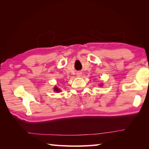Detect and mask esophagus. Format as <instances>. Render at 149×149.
<instances>
[{
	"label": "esophagus",
	"instance_id": "esophagus-1",
	"mask_svg": "<svg viewBox=\"0 0 149 149\" xmlns=\"http://www.w3.org/2000/svg\"><path fill=\"white\" fill-rule=\"evenodd\" d=\"M81 75V72H77V76L80 77Z\"/></svg>",
	"mask_w": 149,
	"mask_h": 149
}]
</instances>
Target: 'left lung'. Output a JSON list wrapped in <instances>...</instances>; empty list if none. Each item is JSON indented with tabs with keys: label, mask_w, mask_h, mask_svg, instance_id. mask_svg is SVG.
<instances>
[{
	"label": "left lung",
	"mask_w": 149,
	"mask_h": 149,
	"mask_svg": "<svg viewBox=\"0 0 149 149\" xmlns=\"http://www.w3.org/2000/svg\"><path fill=\"white\" fill-rule=\"evenodd\" d=\"M100 86H102V85H101V84H100Z\"/></svg>",
	"instance_id": "1"
}]
</instances>
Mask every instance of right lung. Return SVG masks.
<instances>
[{"label":"right lung","mask_w":149,"mask_h":149,"mask_svg":"<svg viewBox=\"0 0 149 149\" xmlns=\"http://www.w3.org/2000/svg\"><path fill=\"white\" fill-rule=\"evenodd\" d=\"M54 90L55 91H56V92H59V91H60V90L57 86L54 87Z\"/></svg>","instance_id":"1"}]
</instances>
